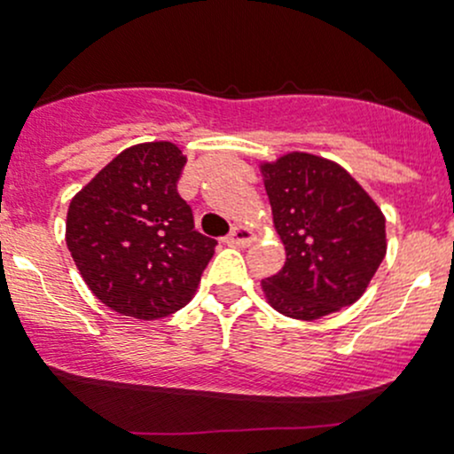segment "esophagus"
Returning <instances> with one entry per match:
<instances>
[{"label":"esophagus","instance_id":"1","mask_svg":"<svg viewBox=\"0 0 454 454\" xmlns=\"http://www.w3.org/2000/svg\"><path fill=\"white\" fill-rule=\"evenodd\" d=\"M254 241H256V237L247 226H232L231 234L226 237V243L231 245H252Z\"/></svg>","mask_w":454,"mask_h":454}]
</instances>
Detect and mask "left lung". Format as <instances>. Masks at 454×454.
Instances as JSON below:
<instances>
[{"label": "left lung", "mask_w": 454, "mask_h": 454, "mask_svg": "<svg viewBox=\"0 0 454 454\" xmlns=\"http://www.w3.org/2000/svg\"><path fill=\"white\" fill-rule=\"evenodd\" d=\"M286 264L262 281L269 305L296 320L356 303L387 256V220L335 161L293 151L260 164Z\"/></svg>", "instance_id": "8db88e82"}]
</instances>
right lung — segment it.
I'll use <instances>...</instances> for the list:
<instances>
[{
	"instance_id": "obj_1",
	"label": "right lung",
	"mask_w": 454,
	"mask_h": 454,
	"mask_svg": "<svg viewBox=\"0 0 454 454\" xmlns=\"http://www.w3.org/2000/svg\"><path fill=\"white\" fill-rule=\"evenodd\" d=\"M187 158L168 140L134 145L70 200L66 243L90 290L117 314L158 320L194 296L215 239L176 192Z\"/></svg>"
}]
</instances>
